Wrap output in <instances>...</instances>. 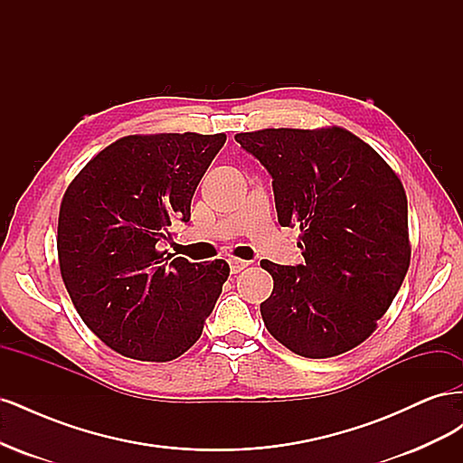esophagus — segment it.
<instances>
[{
	"mask_svg": "<svg viewBox=\"0 0 463 463\" xmlns=\"http://www.w3.org/2000/svg\"><path fill=\"white\" fill-rule=\"evenodd\" d=\"M228 262H230V272H232V274L241 272L243 269H247V266H249L247 260H240V259H230Z\"/></svg>",
	"mask_w": 463,
	"mask_h": 463,
	"instance_id": "esophagus-1",
	"label": "esophagus"
}]
</instances>
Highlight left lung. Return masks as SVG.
<instances>
[{"label": "left lung", "mask_w": 463, "mask_h": 463, "mask_svg": "<svg viewBox=\"0 0 463 463\" xmlns=\"http://www.w3.org/2000/svg\"><path fill=\"white\" fill-rule=\"evenodd\" d=\"M272 177L279 226H298L303 264L260 260L274 278L260 315L293 354L325 359L367 340L410 269L398 175L345 129L235 135Z\"/></svg>", "instance_id": "1"}]
</instances>
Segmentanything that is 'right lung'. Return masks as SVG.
<instances>
[{
	"label": "right lung",
	"instance_id": "obj_1",
	"mask_svg": "<svg viewBox=\"0 0 463 463\" xmlns=\"http://www.w3.org/2000/svg\"><path fill=\"white\" fill-rule=\"evenodd\" d=\"M226 135H131L94 156L65 191L58 255L82 322L114 352L172 361L201 338L230 276L210 264L165 257L172 226Z\"/></svg>",
	"mask_w": 463,
	"mask_h": 463
}]
</instances>
